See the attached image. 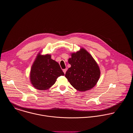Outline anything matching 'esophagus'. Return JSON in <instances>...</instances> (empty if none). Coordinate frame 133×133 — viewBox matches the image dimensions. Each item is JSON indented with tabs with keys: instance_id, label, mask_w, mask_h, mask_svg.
Here are the masks:
<instances>
[{
	"instance_id": "obj_1",
	"label": "esophagus",
	"mask_w": 133,
	"mask_h": 133,
	"mask_svg": "<svg viewBox=\"0 0 133 133\" xmlns=\"http://www.w3.org/2000/svg\"><path fill=\"white\" fill-rule=\"evenodd\" d=\"M66 71H67V69H63V72H64V73L65 74H66Z\"/></svg>"
}]
</instances>
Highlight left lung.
Returning a JSON list of instances; mask_svg holds the SVG:
<instances>
[{
	"instance_id": "obj_1",
	"label": "left lung",
	"mask_w": 133,
	"mask_h": 133,
	"mask_svg": "<svg viewBox=\"0 0 133 133\" xmlns=\"http://www.w3.org/2000/svg\"><path fill=\"white\" fill-rule=\"evenodd\" d=\"M71 67L65 74L70 84L77 90L85 91L93 88L100 76V70L92 56L84 48L71 53L68 59Z\"/></svg>"
}]
</instances>
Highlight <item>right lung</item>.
Returning a JSON list of instances; mask_svg holds the SVG:
<instances>
[{"instance_id": "obj_1", "label": "right lung", "mask_w": 133, "mask_h": 133, "mask_svg": "<svg viewBox=\"0 0 133 133\" xmlns=\"http://www.w3.org/2000/svg\"><path fill=\"white\" fill-rule=\"evenodd\" d=\"M64 75L59 65L51 58V55L39 53L32 66L30 79L34 87L43 90L50 88L58 77Z\"/></svg>"}]
</instances>
